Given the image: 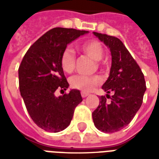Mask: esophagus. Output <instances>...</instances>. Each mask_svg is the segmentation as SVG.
Here are the masks:
<instances>
[{"label":"esophagus","mask_w":159,"mask_h":159,"mask_svg":"<svg viewBox=\"0 0 159 159\" xmlns=\"http://www.w3.org/2000/svg\"><path fill=\"white\" fill-rule=\"evenodd\" d=\"M81 95H82L83 98H86V97L89 95V93H85V92H82V93H81Z\"/></svg>","instance_id":"1"}]
</instances>
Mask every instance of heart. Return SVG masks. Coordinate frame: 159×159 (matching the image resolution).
Returning <instances> with one entry per match:
<instances>
[{"instance_id": "1", "label": "heart", "mask_w": 159, "mask_h": 159, "mask_svg": "<svg viewBox=\"0 0 159 159\" xmlns=\"http://www.w3.org/2000/svg\"><path fill=\"white\" fill-rule=\"evenodd\" d=\"M78 49L83 53L90 57L93 60H96L97 66L103 67V64L100 60L104 55V48L102 44L96 40H89L82 42L78 45ZM76 66V55L71 48H66L63 51L60 57V66L66 73L72 72ZM70 86L73 89H79L83 92H89L93 88L100 83V76H83L76 75L70 80Z\"/></svg>"}]
</instances>
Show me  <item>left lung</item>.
<instances>
[{"instance_id":"obj_1","label":"left lung","mask_w":159,"mask_h":159,"mask_svg":"<svg viewBox=\"0 0 159 159\" xmlns=\"http://www.w3.org/2000/svg\"><path fill=\"white\" fill-rule=\"evenodd\" d=\"M93 34L110 48L111 67L110 76L102 89L110 96L100 97V104L92 113L97 129L105 133H114L131 122L143 102L147 89L140 66L121 40L107 34ZM111 98V102H107Z\"/></svg>"}]
</instances>
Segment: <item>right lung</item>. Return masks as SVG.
<instances>
[{"label":"right lung","mask_w":159,"mask_h":159,"mask_svg":"<svg viewBox=\"0 0 159 159\" xmlns=\"http://www.w3.org/2000/svg\"><path fill=\"white\" fill-rule=\"evenodd\" d=\"M88 33L67 28H53L34 42L19 68V91L33 122L42 129L57 133L69 126L77 105L83 101L79 90L72 89L57 98V89L69 83L60 66L67 44Z\"/></svg>","instance_id":"1"}]
</instances>
